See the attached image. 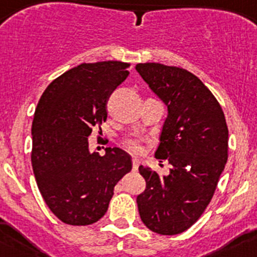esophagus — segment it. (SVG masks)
I'll return each instance as SVG.
<instances>
[{
	"label": "esophagus",
	"instance_id": "1",
	"mask_svg": "<svg viewBox=\"0 0 257 257\" xmlns=\"http://www.w3.org/2000/svg\"><path fill=\"white\" fill-rule=\"evenodd\" d=\"M139 166H140L139 158H138V157H133V169H134V171H138Z\"/></svg>",
	"mask_w": 257,
	"mask_h": 257
}]
</instances>
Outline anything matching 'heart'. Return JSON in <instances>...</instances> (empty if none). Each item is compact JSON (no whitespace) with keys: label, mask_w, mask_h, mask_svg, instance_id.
Here are the masks:
<instances>
[{"label":"heart","mask_w":257,"mask_h":257,"mask_svg":"<svg viewBox=\"0 0 257 257\" xmlns=\"http://www.w3.org/2000/svg\"><path fill=\"white\" fill-rule=\"evenodd\" d=\"M124 145H126L127 148L130 149L133 152H139L140 151V139L138 136L135 135H130L126 136L123 140Z\"/></svg>","instance_id":"1"}]
</instances>
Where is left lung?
Returning a JSON list of instances; mask_svg holds the SVG:
<instances>
[{
	"instance_id": "8db88e82",
	"label": "left lung",
	"mask_w": 257,
	"mask_h": 257,
	"mask_svg": "<svg viewBox=\"0 0 257 257\" xmlns=\"http://www.w3.org/2000/svg\"><path fill=\"white\" fill-rule=\"evenodd\" d=\"M135 69L167 106L156 158L172 165L161 178L140 166L147 188L138 196L142 221L154 233H183L210 203L228 161V126L216 97L201 79L178 67L144 63Z\"/></svg>"
}]
</instances>
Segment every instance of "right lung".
<instances>
[{
	"label": "right lung",
	"instance_id": "1",
	"mask_svg": "<svg viewBox=\"0 0 257 257\" xmlns=\"http://www.w3.org/2000/svg\"><path fill=\"white\" fill-rule=\"evenodd\" d=\"M128 64H79L54 79L32 123V167L52 213L69 225H90L105 215L114 187L133 169L130 154L90 152L92 127L106 119V103L128 76Z\"/></svg>",
	"mask_w": 257,
	"mask_h": 257
}]
</instances>
